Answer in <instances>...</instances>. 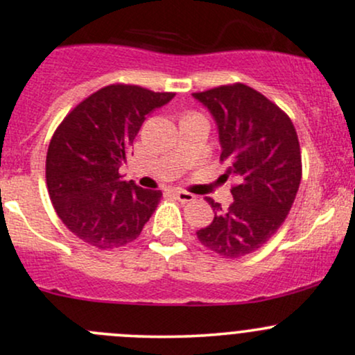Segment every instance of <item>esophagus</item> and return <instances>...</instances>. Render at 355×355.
Instances as JSON below:
<instances>
[{
    "label": "esophagus",
    "mask_w": 355,
    "mask_h": 355,
    "mask_svg": "<svg viewBox=\"0 0 355 355\" xmlns=\"http://www.w3.org/2000/svg\"><path fill=\"white\" fill-rule=\"evenodd\" d=\"M173 195L180 202H191V200H195V195L190 193V191H185V190H173Z\"/></svg>",
    "instance_id": "34e87169"
}]
</instances>
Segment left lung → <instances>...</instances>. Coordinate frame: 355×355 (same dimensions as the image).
<instances>
[{"label":"left lung","instance_id":"left-lung-1","mask_svg":"<svg viewBox=\"0 0 355 355\" xmlns=\"http://www.w3.org/2000/svg\"><path fill=\"white\" fill-rule=\"evenodd\" d=\"M218 126L223 180L232 178L229 209L207 198L215 211L197 237L215 254L240 259L263 247L294 205L302 157L295 126L285 112L243 83L193 93Z\"/></svg>","mask_w":355,"mask_h":355}]
</instances>
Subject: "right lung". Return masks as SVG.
Listing matches in <instances>:
<instances>
[{
    "instance_id": "obj_1",
    "label": "right lung",
    "mask_w": 355,
    "mask_h": 355,
    "mask_svg": "<svg viewBox=\"0 0 355 355\" xmlns=\"http://www.w3.org/2000/svg\"><path fill=\"white\" fill-rule=\"evenodd\" d=\"M175 93L115 83L80 101L53 133L46 187L67 229L100 250L133 242L162 198L123 180L120 166L141 123Z\"/></svg>"
}]
</instances>
